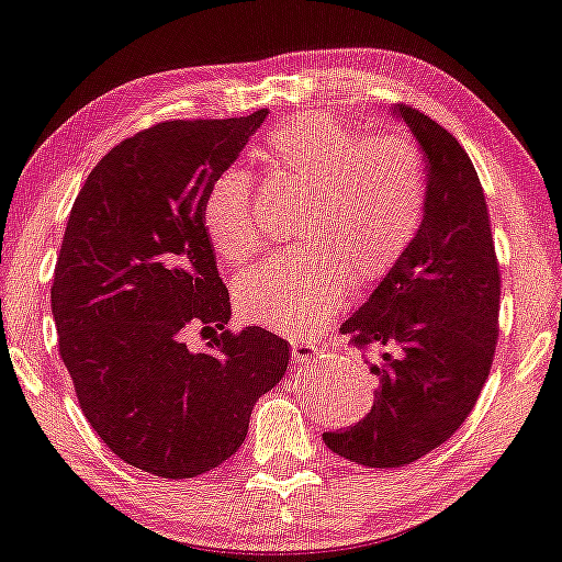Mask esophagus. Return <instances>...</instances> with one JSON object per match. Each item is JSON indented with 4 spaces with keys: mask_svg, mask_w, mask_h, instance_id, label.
<instances>
[{
    "mask_svg": "<svg viewBox=\"0 0 562 562\" xmlns=\"http://www.w3.org/2000/svg\"><path fill=\"white\" fill-rule=\"evenodd\" d=\"M317 355H321V345L317 342H311V340H293L291 342V359L293 362H313V359H317Z\"/></svg>",
    "mask_w": 562,
    "mask_h": 562,
    "instance_id": "esophagus-1",
    "label": "esophagus"
}]
</instances>
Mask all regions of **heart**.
I'll use <instances>...</instances> for the list:
<instances>
[{
  "instance_id": "heart-1",
  "label": "heart",
  "mask_w": 562,
  "mask_h": 562,
  "mask_svg": "<svg viewBox=\"0 0 562 562\" xmlns=\"http://www.w3.org/2000/svg\"><path fill=\"white\" fill-rule=\"evenodd\" d=\"M277 171L303 193L293 235L301 247L241 271L232 285L239 315L281 335H303L340 308L349 283L369 285L396 267L423 225L428 173L404 136H369L308 112L267 136ZM203 225L232 267L261 247L249 173L222 171L207 188Z\"/></svg>"
}]
</instances>
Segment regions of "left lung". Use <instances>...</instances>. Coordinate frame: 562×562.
<instances>
[{
	"mask_svg": "<svg viewBox=\"0 0 562 562\" xmlns=\"http://www.w3.org/2000/svg\"><path fill=\"white\" fill-rule=\"evenodd\" d=\"M391 114L428 164L423 225L404 257L342 323L357 347L381 349L374 406L357 426L323 432L325 446L364 468H404L442 446L490 376L499 335L496 263L484 190L450 132L418 110Z\"/></svg>",
	"mask_w": 562,
	"mask_h": 562,
	"instance_id": "1",
	"label": "left lung"
}]
</instances>
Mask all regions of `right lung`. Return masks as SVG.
<instances>
[{"label": "right lung", "instance_id": "right-lung-1", "mask_svg": "<svg viewBox=\"0 0 562 562\" xmlns=\"http://www.w3.org/2000/svg\"><path fill=\"white\" fill-rule=\"evenodd\" d=\"M267 110L161 122L92 168L72 203L50 311L85 418L132 468L188 480L247 438L289 345L263 327L225 330L227 285L203 225L210 183L237 161ZM193 326L221 330L193 353Z\"/></svg>", "mask_w": 562, "mask_h": 562}]
</instances>
